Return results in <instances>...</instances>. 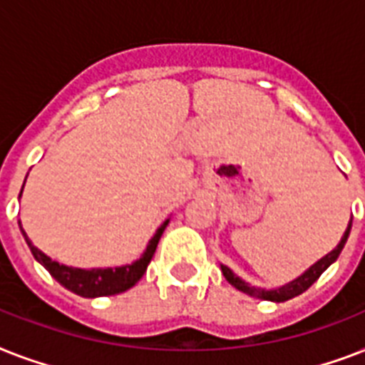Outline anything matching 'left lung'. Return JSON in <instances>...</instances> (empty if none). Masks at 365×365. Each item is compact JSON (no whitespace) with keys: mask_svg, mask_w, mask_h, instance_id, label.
Wrapping results in <instances>:
<instances>
[{"mask_svg":"<svg viewBox=\"0 0 365 365\" xmlns=\"http://www.w3.org/2000/svg\"><path fill=\"white\" fill-rule=\"evenodd\" d=\"M351 227H352V217L351 222H349V225H346L345 233H343V237H341L339 244L335 246L329 254H326L324 257H320V259L317 261V263H312L309 269H307L305 272H301L299 277L294 278L292 282L284 284V286H280V288H272V289H265V288H255V286H250L246 280H242L240 277H237L231 269H229L227 265H222V272L223 277H225V280H227L231 286H235L237 289H240V292H244V294L252 295V297H257V299H265V301H274V303H282V301H288L292 299V297H295V295L303 294L305 289H309L312 286V284L317 282L318 278H320V274H322L326 269H328L331 263H335V259L339 257L341 250L345 248L346 244V239H349V235H351Z\"/></svg>","mask_w":365,"mask_h":365,"instance_id":"left-lung-1","label":"left lung"}]
</instances>
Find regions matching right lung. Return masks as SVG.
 Masks as SVG:
<instances>
[{
  "label": "right lung",
  "mask_w": 365,
  "mask_h": 365,
  "mask_svg": "<svg viewBox=\"0 0 365 365\" xmlns=\"http://www.w3.org/2000/svg\"><path fill=\"white\" fill-rule=\"evenodd\" d=\"M22 189H24V185H22ZM20 195H22V191H20ZM168 222L170 220L163 222V225L155 231V235L149 240L148 248L143 250V254L140 255V259L121 267H96V269H79V267H68L58 263V261H53L47 254H43L41 250H37L34 246V242L26 235L20 222L19 227L22 231L26 244L30 246L34 257L51 272V277L56 282H60L66 289H70V292L81 295V297H102V295H115L126 292L143 277V272H145L149 261L153 257L157 244H159L160 237L165 233Z\"/></svg>",
  "instance_id": "obj_1"
}]
</instances>
